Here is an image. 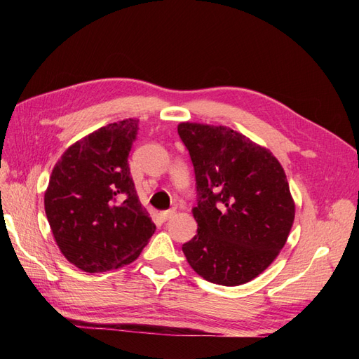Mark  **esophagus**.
Returning <instances> with one entry per match:
<instances>
[{"mask_svg":"<svg viewBox=\"0 0 359 359\" xmlns=\"http://www.w3.org/2000/svg\"><path fill=\"white\" fill-rule=\"evenodd\" d=\"M175 215V211L173 210H168V211H161L160 212V219L163 220V222H166V220H169V219H172V217Z\"/></svg>","mask_w":359,"mask_h":359,"instance_id":"esophagus-1","label":"esophagus"}]
</instances>
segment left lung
<instances>
[{"label": "left lung", "instance_id": "left-lung-1", "mask_svg": "<svg viewBox=\"0 0 359 359\" xmlns=\"http://www.w3.org/2000/svg\"><path fill=\"white\" fill-rule=\"evenodd\" d=\"M196 178L198 233L182 252L205 280L238 286L285 247L295 217L286 173L268 149L224 126L181 123Z\"/></svg>", "mask_w": 359, "mask_h": 359}]
</instances>
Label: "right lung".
Returning <instances> with one entry per match:
<instances>
[{
	"instance_id": "1",
	"label": "right lung",
	"mask_w": 359,
	"mask_h": 359,
	"mask_svg": "<svg viewBox=\"0 0 359 359\" xmlns=\"http://www.w3.org/2000/svg\"><path fill=\"white\" fill-rule=\"evenodd\" d=\"M137 130L139 119L132 118L95 130L52 170L48 222L61 253L85 273L132 264L156 232L130 175Z\"/></svg>"
}]
</instances>
